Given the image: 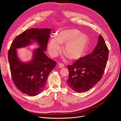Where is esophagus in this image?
<instances>
[{
	"mask_svg": "<svg viewBox=\"0 0 121 121\" xmlns=\"http://www.w3.org/2000/svg\"><path fill=\"white\" fill-rule=\"evenodd\" d=\"M64 65L62 63H59L58 64V67L59 68H63L64 67Z\"/></svg>",
	"mask_w": 121,
	"mask_h": 121,
	"instance_id": "obj_1",
	"label": "esophagus"
}]
</instances>
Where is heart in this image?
<instances>
[{
    "label": "heart",
    "mask_w": 121,
    "mask_h": 121,
    "mask_svg": "<svg viewBox=\"0 0 121 121\" xmlns=\"http://www.w3.org/2000/svg\"><path fill=\"white\" fill-rule=\"evenodd\" d=\"M90 43L88 36L76 29L64 30L58 32L56 38H52L48 44L47 49L50 55L55 57L61 50L60 44H65L64 53L70 59L77 60L87 52Z\"/></svg>",
    "instance_id": "b5f03b06"
}]
</instances>
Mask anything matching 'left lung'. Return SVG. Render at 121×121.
I'll return each instance as SVG.
<instances>
[{"instance_id":"8db88e82","label":"left lung","mask_w":121,"mask_h":121,"mask_svg":"<svg viewBox=\"0 0 121 121\" xmlns=\"http://www.w3.org/2000/svg\"><path fill=\"white\" fill-rule=\"evenodd\" d=\"M109 50L101 35L92 53L68 65V86L77 92L87 91L102 78L108 59Z\"/></svg>"}]
</instances>
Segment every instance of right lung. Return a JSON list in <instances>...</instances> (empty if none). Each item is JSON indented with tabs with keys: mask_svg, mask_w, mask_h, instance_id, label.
Returning <instances> with one entry per match:
<instances>
[{
	"mask_svg": "<svg viewBox=\"0 0 121 121\" xmlns=\"http://www.w3.org/2000/svg\"><path fill=\"white\" fill-rule=\"evenodd\" d=\"M52 30L32 28L25 30L13 41L8 52L11 77L16 87L22 92L34 96L43 90L50 73L56 63L44 53ZM33 42L38 48L33 51V59L23 62L17 55L16 49L28 46Z\"/></svg>",
	"mask_w": 121,
	"mask_h": 121,
	"instance_id": "obj_1",
	"label": "right lung"
}]
</instances>
